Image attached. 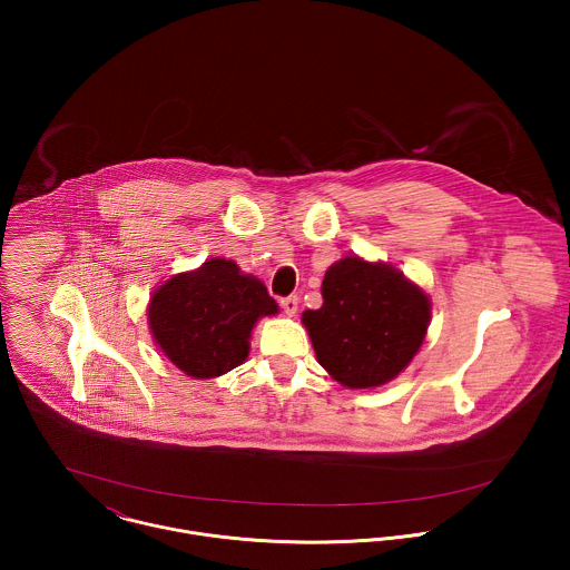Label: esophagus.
Returning <instances> with one entry per match:
<instances>
[{"label":"esophagus","mask_w":570,"mask_h":570,"mask_svg":"<svg viewBox=\"0 0 570 570\" xmlns=\"http://www.w3.org/2000/svg\"><path fill=\"white\" fill-rule=\"evenodd\" d=\"M281 307H283V312H285L287 316H294V314L298 312V296L294 294V296L283 298V301H281Z\"/></svg>","instance_id":"34e87169"}]
</instances>
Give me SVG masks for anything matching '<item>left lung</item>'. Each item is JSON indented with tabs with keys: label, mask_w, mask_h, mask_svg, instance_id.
Segmentation results:
<instances>
[{
	"label": "left lung",
	"mask_w": 570,
	"mask_h": 570,
	"mask_svg": "<svg viewBox=\"0 0 570 570\" xmlns=\"http://www.w3.org/2000/svg\"><path fill=\"white\" fill-rule=\"evenodd\" d=\"M323 307L307 309L318 362L348 389H371L397 377L419 351L430 301L386 263L357 256L326 269Z\"/></svg>",
	"instance_id": "8db88e82"
}]
</instances>
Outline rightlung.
<instances>
[{
    "instance_id": "add662e5",
    "label": "right lung",
    "mask_w": 570,
    "mask_h": 570,
    "mask_svg": "<svg viewBox=\"0 0 570 570\" xmlns=\"http://www.w3.org/2000/svg\"><path fill=\"white\" fill-rule=\"evenodd\" d=\"M276 312L258 278L242 274L235 261L210 258L164 283L151 298L149 325L177 368L210 380L244 362L252 326Z\"/></svg>"
}]
</instances>
